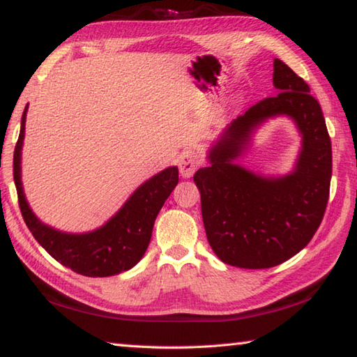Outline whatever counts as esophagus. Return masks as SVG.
<instances>
[{
	"mask_svg": "<svg viewBox=\"0 0 357 357\" xmlns=\"http://www.w3.org/2000/svg\"><path fill=\"white\" fill-rule=\"evenodd\" d=\"M202 164V157L197 153L195 149H185L181 153L179 160H178V167H179V173L181 176L184 178H190L198 167Z\"/></svg>",
	"mask_w": 357,
	"mask_h": 357,
	"instance_id": "obj_1",
	"label": "esophagus"
}]
</instances>
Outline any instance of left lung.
Returning <instances> with one entry per match:
<instances>
[{
  "mask_svg": "<svg viewBox=\"0 0 357 357\" xmlns=\"http://www.w3.org/2000/svg\"><path fill=\"white\" fill-rule=\"evenodd\" d=\"M273 82L280 93L233 119L209 148V165L193 174L209 245L223 263L244 269L273 268L299 253L329 198L332 148L321 107L309 84L277 58ZM279 116L291 119L301 135L294 170L264 177L239 166L259 126Z\"/></svg>",
  "mask_w": 357,
  "mask_h": 357,
  "instance_id": "8db88e82",
  "label": "left lung"
}]
</instances>
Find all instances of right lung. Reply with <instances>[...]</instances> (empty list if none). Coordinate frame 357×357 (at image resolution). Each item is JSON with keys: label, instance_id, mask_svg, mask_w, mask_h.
I'll list each match as a JSON object with an SVG mask.
<instances>
[{"label": "right lung", "instance_id": "1", "mask_svg": "<svg viewBox=\"0 0 357 357\" xmlns=\"http://www.w3.org/2000/svg\"><path fill=\"white\" fill-rule=\"evenodd\" d=\"M28 105L14 151V183L20 211L34 239L50 255L82 275L108 277L129 271L146 252L157 214L178 184V167H168L138 187L116 214L88 233H66L40 222L26 202L22 184V148Z\"/></svg>", "mask_w": 357, "mask_h": 357}]
</instances>
